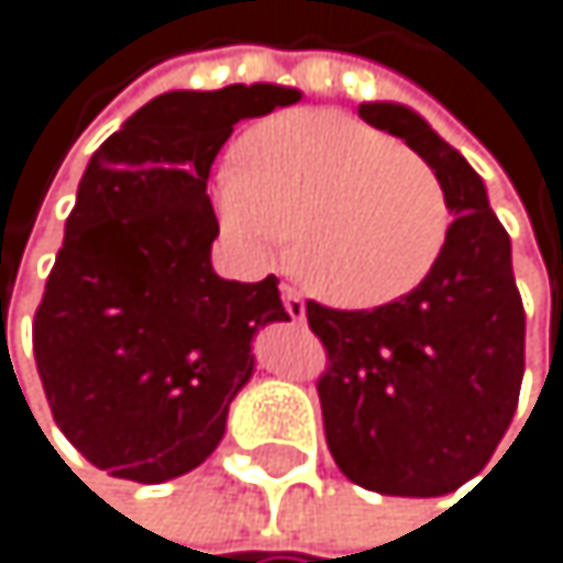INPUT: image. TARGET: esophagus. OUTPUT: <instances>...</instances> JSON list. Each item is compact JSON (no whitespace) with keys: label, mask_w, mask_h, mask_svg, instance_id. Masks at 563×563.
Listing matches in <instances>:
<instances>
[{"label":"esophagus","mask_w":563,"mask_h":563,"mask_svg":"<svg viewBox=\"0 0 563 563\" xmlns=\"http://www.w3.org/2000/svg\"><path fill=\"white\" fill-rule=\"evenodd\" d=\"M284 307H287L290 320H297V323L307 320V303H303V297L294 287H284Z\"/></svg>","instance_id":"1"}]
</instances>
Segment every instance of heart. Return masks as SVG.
Returning a JSON list of instances; mask_svg holds the SVG:
<instances>
[{
    "label": "heart",
    "instance_id": "obj_1",
    "mask_svg": "<svg viewBox=\"0 0 563 563\" xmlns=\"http://www.w3.org/2000/svg\"><path fill=\"white\" fill-rule=\"evenodd\" d=\"M229 240L269 260L290 235V269L334 307H382L412 294L449 240L435 172L395 137L338 111H290L256 124L212 181Z\"/></svg>",
    "mask_w": 563,
    "mask_h": 563
}]
</instances>
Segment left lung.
Wrapping results in <instances>:
<instances>
[{"instance_id":"1","label":"left lung","mask_w":563,"mask_h":563,"mask_svg":"<svg viewBox=\"0 0 563 563\" xmlns=\"http://www.w3.org/2000/svg\"><path fill=\"white\" fill-rule=\"evenodd\" d=\"M357 114L435 172L452 225L412 294L375 310L307 303L310 331L331 357L317 382L323 435L351 483L442 496L483 473L517 412L527 323L510 235L483 178L422 114L391 100H367Z\"/></svg>"}]
</instances>
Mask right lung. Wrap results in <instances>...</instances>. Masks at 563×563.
Instances as JSON below:
<instances>
[{"label":"right lung","instance_id":"right-lung-1","mask_svg":"<svg viewBox=\"0 0 563 563\" xmlns=\"http://www.w3.org/2000/svg\"><path fill=\"white\" fill-rule=\"evenodd\" d=\"M300 100L279 84L168 90L107 137L33 320L49 412L80 456L134 483L202 466L253 378V338L290 320L279 279L212 269L209 172L232 128Z\"/></svg>","mask_w":563,"mask_h":563}]
</instances>
